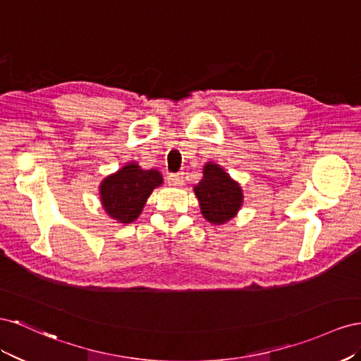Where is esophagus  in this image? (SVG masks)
<instances>
[{"mask_svg":"<svg viewBox=\"0 0 361 361\" xmlns=\"http://www.w3.org/2000/svg\"><path fill=\"white\" fill-rule=\"evenodd\" d=\"M169 186H181L183 184V173H169L168 175Z\"/></svg>","mask_w":361,"mask_h":361,"instance_id":"obj_1","label":"esophagus"}]
</instances>
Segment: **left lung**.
I'll list each match as a JSON object with an SVG mask.
<instances>
[{
  "mask_svg": "<svg viewBox=\"0 0 361 361\" xmlns=\"http://www.w3.org/2000/svg\"><path fill=\"white\" fill-rule=\"evenodd\" d=\"M193 190L200 200L204 218L213 224H225L234 218L243 200L239 184L214 163L205 164L204 177Z\"/></svg>",
  "mask_w": 361,
  "mask_h": 361,
  "instance_id": "left-lung-1",
  "label": "left lung"
}]
</instances>
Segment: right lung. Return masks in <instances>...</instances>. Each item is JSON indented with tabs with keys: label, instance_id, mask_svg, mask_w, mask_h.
I'll use <instances>...</instances> for the list:
<instances>
[{
	"label": "right lung",
	"instance_id": "right-lung-1",
	"mask_svg": "<svg viewBox=\"0 0 361 361\" xmlns=\"http://www.w3.org/2000/svg\"><path fill=\"white\" fill-rule=\"evenodd\" d=\"M163 183L159 171H143L130 163L101 183L102 207L109 216L130 224L140 214L152 189Z\"/></svg>",
	"mask_w": 361,
	"mask_h": 361
}]
</instances>
